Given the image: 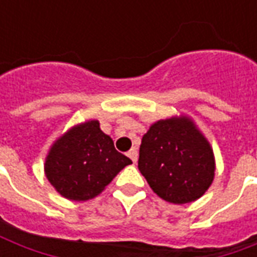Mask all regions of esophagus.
I'll list each match as a JSON object with an SVG mask.
<instances>
[{
	"label": "esophagus",
	"instance_id": "34e87169",
	"mask_svg": "<svg viewBox=\"0 0 257 257\" xmlns=\"http://www.w3.org/2000/svg\"><path fill=\"white\" fill-rule=\"evenodd\" d=\"M128 157L132 160L134 164H136V161H138V150H136L135 147L134 149H131V150L128 151Z\"/></svg>",
	"mask_w": 257,
	"mask_h": 257
}]
</instances>
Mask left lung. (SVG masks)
<instances>
[{"label":"left lung","instance_id":"8db88e82","mask_svg":"<svg viewBox=\"0 0 257 257\" xmlns=\"http://www.w3.org/2000/svg\"><path fill=\"white\" fill-rule=\"evenodd\" d=\"M138 167L153 191L172 204L202 197L216 169L209 142L186 115L151 125L142 139Z\"/></svg>","mask_w":257,"mask_h":257}]
</instances>
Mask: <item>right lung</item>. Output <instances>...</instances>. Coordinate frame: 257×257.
<instances>
[{
    "instance_id": "obj_1",
    "label": "right lung",
    "mask_w": 257,
    "mask_h": 257,
    "mask_svg": "<svg viewBox=\"0 0 257 257\" xmlns=\"http://www.w3.org/2000/svg\"><path fill=\"white\" fill-rule=\"evenodd\" d=\"M132 164L118 153L97 119L75 125L62 135L45 158V176L64 198L88 201L106 189L117 173Z\"/></svg>"
}]
</instances>
